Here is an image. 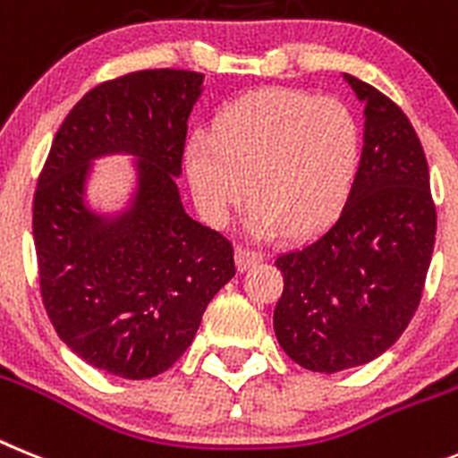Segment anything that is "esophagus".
Instances as JSON below:
<instances>
[{
  "label": "esophagus",
  "instance_id": "obj_1",
  "mask_svg": "<svg viewBox=\"0 0 458 458\" xmlns=\"http://www.w3.org/2000/svg\"><path fill=\"white\" fill-rule=\"evenodd\" d=\"M262 260H265V253L262 251L249 249V246H240V249H237V265H240L242 272L251 269L253 265H258V262H262Z\"/></svg>",
  "mask_w": 458,
  "mask_h": 458
}]
</instances>
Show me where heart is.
I'll use <instances>...</instances> for the list:
<instances>
[{"instance_id": "heart-1", "label": "heart", "mask_w": 458, "mask_h": 458, "mask_svg": "<svg viewBox=\"0 0 458 458\" xmlns=\"http://www.w3.org/2000/svg\"><path fill=\"white\" fill-rule=\"evenodd\" d=\"M360 154V124L345 103L295 89H258L228 103L212 133L191 135L184 173L212 225L228 224L246 193L253 230L304 237L339 216Z\"/></svg>"}]
</instances>
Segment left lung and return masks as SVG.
I'll use <instances>...</instances> for the list:
<instances>
[{
	"label": "left lung",
	"instance_id": "1",
	"mask_svg": "<svg viewBox=\"0 0 458 458\" xmlns=\"http://www.w3.org/2000/svg\"><path fill=\"white\" fill-rule=\"evenodd\" d=\"M364 101V149L339 218L274 260V332L300 367L336 373L383 355L415 316L436 242L428 165L411 119L345 73Z\"/></svg>",
	"mask_w": 458,
	"mask_h": 458
}]
</instances>
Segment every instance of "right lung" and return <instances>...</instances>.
Here are the masks:
<instances>
[{
	"mask_svg": "<svg viewBox=\"0 0 458 458\" xmlns=\"http://www.w3.org/2000/svg\"><path fill=\"white\" fill-rule=\"evenodd\" d=\"M202 73L147 69L89 89L59 126L34 193V244L46 313L94 369L142 380L186 352L202 313L234 276L233 242L184 212L186 129ZM126 151L139 193L114 222L84 207L89 161Z\"/></svg>",
	"mask_w": 458,
	"mask_h": 458,
	"instance_id": "obj_1",
	"label": "right lung"
}]
</instances>
